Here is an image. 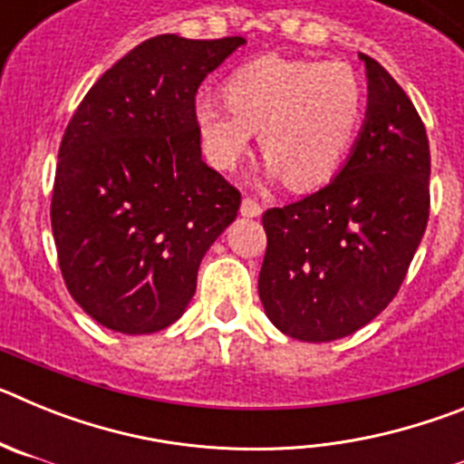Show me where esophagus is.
<instances>
[{
    "mask_svg": "<svg viewBox=\"0 0 464 464\" xmlns=\"http://www.w3.org/2000/svg\"><path fill=\"white\" fill-rule=\"evenodd\" d=\"M260 213L262 207L253 199V197H244V199H241V216H244V218H257Z\"/></svg>",
    "mask_w": 464,
    "mask_h": 464,
    "instance_id": "1",
    "label": "esophagus"
}]
</instances>
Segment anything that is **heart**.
Returning a JSON list of instances; mask_svg holds the SVG:
<instances>
[{"label": "heart", "instance_id": "heart-1", "mask_svg": "<svg viewBox=\"0 0 464 464\" xmlns=\"http://www.w3.org/2000/svg\"><path fill=\"white\" fill-rule=\"evenodd\" d=\"M223 102L192 109L197 137L216 169L229 171L257 134L265 174L309 190L337 174L364 116V83L346 63L260 57L232 72Z\"/></svg>", "mask_w": 464, "mask_h": 464}]
</instances>
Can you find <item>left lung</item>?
I'll return each instance as SVG.
<instances>
[{
    "label": "left lung",
    "instance_id": "obj_1",
    "mask_svg": "<svg viewBox=\"0 0 464 464\" xmlns=\"http://www.w3.org/2000/svg\"><path fill=\"white\" fill-rule=\"evenodd\" d=\"M367 116L346 165L321 190L262 225L257 293L269 321L299 342L348 337L391 304L430 216V143L407 92L376 60Z\"/></svg>",
    "mask_w": 464,
    "mask_h": 464
}]
</instances>
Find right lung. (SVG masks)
I'll list each match as a JSON object with an SVG mask.
<instances>
[{"instance_id":"1","label":"right lung","mask_w":464,"mask_h":464,"mask_svg":"<svg viewBox=\"0 0 464 464\" xmlns=\"http://www.w3.org/2000/svg\"><path fill=\"white\" fill-rule=\"evenodd\" d=\"M246 39L160 34L88 90L64 130L53 186L57 260L76 304L113 332L179 321L208 246L241 195L202 160L197 88Z\"/></svg>"}]
</instances>
